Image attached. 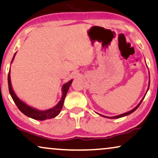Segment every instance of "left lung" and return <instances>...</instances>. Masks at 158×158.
<instances>
[{
    "instance_id": "left-lung-1",
    "label": "left lung",
    "mask_w": 158,
    "mask_h": 158,
    "mask_svg": "<svg viewBox=\"0 0 158 158\" xmlns=\"http://www.w3.org/2000/svg\"><path fill=\"white\" fill-rule=\"evenodd\" d=\"M149 76H150V73H149ZM150 79L149 80V84H148V90H147V91H146V93H145V94H144V97L143 98H142V99L141 101H140V102L138 103V105L136 107H135L133 109H131V111H127V112H126V113H124V114H119V115H117V116H103V115H101V114H99V115L100 116H103V117H105V118H122V117H124V116H128V115H129V114H131V113H133L134 111H135L136 109H137L138 107L139 106V105L141 104V103L142 102V101H143V99L144 98V97H145V96H146V94H147V93H148V90H149V88H150Z\"/></svg>"
}]
</instances>
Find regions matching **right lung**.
I'll list each match as a JSON object with an SVG mask.
<instances>
[{
    "instance_id": "1",
    "label": "right lung",
    "mask_w": 158,
    "mask_h": 158,
    "mask_svg": "<svg viewBox=\"0 0 158 158\" xmlns=\"http://www.w3.org/2000/svg\"><path fill=\"white\" fill-rule=\"evenodd\" d=\"M16 52L14 54L13 59L11 60L12 63L14 61L15 55H16ZM10 68L9 70V73H8V89H9V92L10 96H11L13 100H14V103H16L17 107L19 108V109L22 112V113L26 115L28 117H30L31 118H34L35 120H40L43 121L46 119H49V118H55V116H57L58 114L61 111L62 106H63V103L65 98V96L68 93L70 86L73 83V80H70L68 83L63 84V85L62 86V98L60 99V101L57 103V105L51 108V109H47V110H39L36 108L31 107L27 104L25 102H23V101H21L18 96H16V94H15L14 89H13L12 85H11V81H10Z\"/></svg>"
}]
</instances>
